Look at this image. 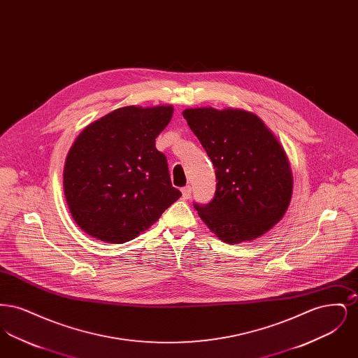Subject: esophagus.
Returning a JSON list of instances; mask_svg holds the SVG:
<instances>
[{
  "instance_id": "esophagus-1",
  "label": "esophagus",
  "mask_w": 358,
  "mask_h": 358,
  "mask_svg": "<svg viewBox=\"0 0 358 358\" xmlns=\"http://www.w3.org/2000/svg\"><path fill=\"white\" fill-rule=\"evenodd\" d=\"M181 192H182V197H184L185 200H187V199L190 197V194H192V187L187 185V187H184L181 189Z\"/></svg>"
}]
</instances>
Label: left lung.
<instances>
[{"label":"left lung","mask_w":358,"mask_h":358,"mask_svg":"<svg viewBox=\"0 0 358 358\" xmlns=\"http://www.w3.org/2000/svg\"><path fill=\"white\" fill-rule=\"evenodd\" d=\"M190 130L216 169V192L193 206L225 243L254 240L287 210L292 174L285 150L256 115L244 110L187 108Z\"/></svg>","instance_id":"1"}]
</instances>
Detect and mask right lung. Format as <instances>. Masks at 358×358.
I'll return each mask as SVG.
<instances>
[{"mask_svg": "<svg viewBox=\"0 0 358 358\" xmlns=\"http://www.w3.org/2000/svg\"><path fill=\"white\" fill-rule=\"evenodd\" d=\"M171 106L122 107L80 133L64 166V194L73 220L94 238L122 244L136 238L180 199L155 138Z\"/></svg>", "mask_w": 358, "mask_h": 358, "instance_id": "obj_1", "label": "right lung"}]
</instances>
